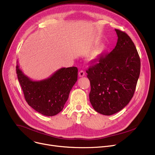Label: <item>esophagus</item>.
Returning <instances> with one entry per match:
<instances>
[{
  "label": "esophagus",
  "instance_id": "34e87169",
  "mask_svg": "<svg viewBox=\"0 0 155 155\" xmlns=\"http://www.w3.org/2000/svg\"><path fill=\"white\" fill-rule=\"evenodd\" d=\"M85 71H83V70H80V71H79L78 75H79V77H84V76H85Z\"/></svg>",
  "mask_w": 155,
  "mask_h": 155
}]
</instances>
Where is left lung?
<instances>
[{
    "label": "left lung",
    "mask_w": 155,
    "mask_h": 155,
    "mask_svg": "<svg viewBox=\"0 0 155 155\" xmlns=\"http://www.w3.org/2000/svg\"><path fill=\"white\" fill-rule=\"evenodd\" d=\"M118 39L109 54L87 70L91 90L89 99L95 111L110 116L121 110L133 98L140 74L139 54L131 39L115 29Z\"/></svg>",
    "instance_id": "obj_1"
}]
</instances>
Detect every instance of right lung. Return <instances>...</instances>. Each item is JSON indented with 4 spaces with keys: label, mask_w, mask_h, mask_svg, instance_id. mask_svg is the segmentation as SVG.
Returning a JSON list of instances; mask_svg holds the SVG:
<instances>
[{
    "label": "right lung",
    "mask_w": 155,
    "mask_h": 155,
    "mask_svg": "<svg viewBox=\"0 0 155 155\" xmlns=\"http://www.w3.org/2000/svg\"><path fill=\"white\" fill-rule=\"evenodd\" d=\"M16 73L29 106L46 116H55L63 110L78 77V69L73 67L61 68L46 79L32 80L20 69L18 61Z\"/></svg>",
    "instance_id": "obj_1"
}]
</instances>
